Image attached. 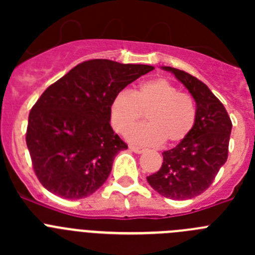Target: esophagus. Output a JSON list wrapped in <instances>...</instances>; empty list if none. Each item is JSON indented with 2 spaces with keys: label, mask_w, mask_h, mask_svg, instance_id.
Returning <instances> with one entry per match:
<instances>
[{
  "label": "esophagus",
  "mask_w": 255,
  "mask_h": 255,
  "mask_svg": "<svg viewBox=\"0 0 255 255\" xmlns=\"http://www.w3.org/2000/svg\"><path fill=\"white\" fill-rule=\"evenodd\" d=\"M130 150H132L134 153H136V154H141V153L144 152V148H140V147H134V145H130Z\"/></svg>",
  "instance_id": "esophagus-1"
}]
</instances>
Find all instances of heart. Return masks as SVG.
Segmentation results:
<instances>
[{
    "mask_svg": "<svg viewBox=\"0 0 255 255\" xmlns=\"http://www.w3.org/2000/svg\"><path fill=\"white\" fill-rule=\"evenodd\" d=\"M143 114H147V124L135 126L128 135L131 143L139 145L180 143L190 134L195 123L193 100L163 78L141 83L132 93L121 91L110 106L112 126L124 135Z\"/></svg>",
    "mask_w": 255,
    "mask_h": 255,
    "instance_id": "1",
    "label": "heart"
}]
</instances>
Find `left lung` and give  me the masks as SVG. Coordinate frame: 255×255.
<instances>
[{"instance_id":"left-lung-1","label":"left lung","mask_w":255,"mask_h":255,"mask_svg":"<svg viewBox=\"0 0 255 255\" xmlns=\"http://www.w3.org/2000/svg\"><path fill=\"white\" fill-rule=\"evenodd\" d=\"M162 69L173 74L194 98L195 123L184 140L162 153V167L147 181L163 197L190 199L209 188L227 161L233 124L226 108L204 83L175 67Z\"/></svg>"}]
</instances>
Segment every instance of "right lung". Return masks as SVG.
I'll use <instances>...</instances> for the list:
<instances>
[{"label":"right lung","mask_w":255,"mask_h":255,"mask_svg":"<svg viewBox=\"0 0 255 255\" xmlns=\"http://www.w3.org/2000/svg\"><path fill=\"white\" fill-rule=\"evenodd\" d=\"M153 69L89 60L47 88L31 108L26 130L34 172L47 190L82 199L105 184L117 153L128 148L110 124L112 100Z\"/></svg>","instance_id":"obj_1"}]
</instances>
